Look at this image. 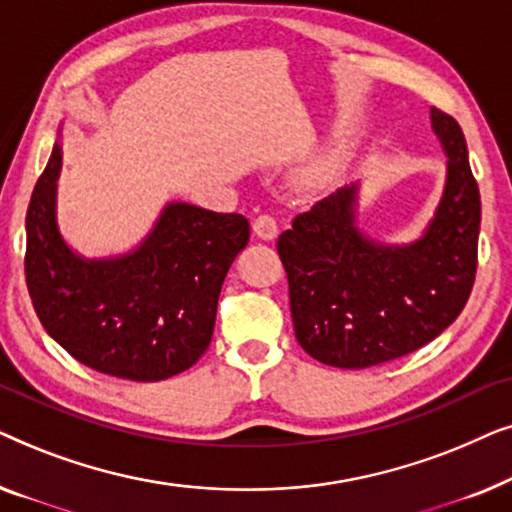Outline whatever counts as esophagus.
I'll use <instances>...</instances> for the list:
<instances>
[{
    "label": "esophagus",
    "mask_w": 512,
    "mask_h": 512,
    "mask_svg": "<svg viewBox=\"0 0 512 512\" xmlns=\"http://www.w3.org/2000/svg\"><path fill=\"white\" fill-rule=\"evenodd\" d=\"M254 233H256V237H261V240H275L277 237L275 216H270V214L258 216V219L254 221Z\"/></svg>",
    "instance_id": "esophagus-1"
}]
</instances>
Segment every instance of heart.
Instances as JSON below:
<instances>
[{
    "label": "heart",
    "mask_w": 512,
    "mask_h": 512,
    "mask_svg": "<svg viewBox=\"0 0 512 512\" xmlns=\"http://www.w3.org/2000/svg\"><path fill=\"white\" fill-rule=\"evenodd\" d=\"M328 174H331V165L328 163H321V165H317V167H312L310 170V174H307V179L312 181V184H321V181H324Z\"/></svg>",
    "instance_id": "b5f03b06"
}]
</instances>
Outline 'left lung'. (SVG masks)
<instances>
[{
	"label": "left lung",
	"mask_w": 512,
	"mask_h": 512,
	"mask_svg": "<svg viewBox=\"0 0 512 512\" xmlns=\"http://www.w3.org/2000/svg\"><path fill=\"white\" fill-rule=\"evenodd\" d=\"M447 179L429 228L410 244H380L356 228V184L298 214L277 240L289 277L296 340L335 368H370L438 338L471 296L478 270L480 191L464 132L431 109Z\"/></svg>",
	"instance_id": "obj_1"
}]
</instances>
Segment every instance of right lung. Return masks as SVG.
Returning <instances> with one entry per match:
<instances>
[{
	"label": "right lung",
	"mask_w": 512,
	"mask_h": 512,
	"mask_svg": "<svg viewBox=\"0 0 512 512\" xmlns=\"http://www.w3.org/2000/svg\"><path fill=\"white\" fill-rule=\"evenodd\" d=\"M60 167L55 142L25 219V279L41 326L97 373L132 382L184 373L212 342L223 279L247 247L249 221L170 202L135 251L83 258L55 219Z\"/></svg>",
	"instance_id": "1"
}]
</instances>
